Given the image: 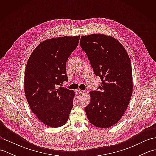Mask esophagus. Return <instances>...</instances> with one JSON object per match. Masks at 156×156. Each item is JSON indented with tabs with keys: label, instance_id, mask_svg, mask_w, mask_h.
<instances>
[{
	"label": "esophagus",
	"instance_id": "esophagus-1",
	"mask_svg": "<svg viewBox=\"0 0 156 156\" xmlns=\"http://www.w3.org/2000/svg\"><path fill=\"white\" fill-rule=\"evenodd\" d=\"M84 91L82 90H80V89H78V90H76V93L77 94H82L83 93Z\"/></svg>",
	"mask_w": 156,
	"mask_h": 156
}]
</instances>
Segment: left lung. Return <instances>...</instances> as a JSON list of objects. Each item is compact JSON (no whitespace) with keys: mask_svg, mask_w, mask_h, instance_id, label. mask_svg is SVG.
<instances>
[{"mask_svg":"<svg viewBox=\"0 0 156 156\" xmlns=\"http://www.w3.org/2000/svg\"><path fill=\"white\" fill-rule=\"evenodd\" d=\"M80 45L102 81L98 90L90 92V102L85 108L88 119L97 127H112L121 119L131 98L130 58L122 45L111 36H82Z\"/></svg>","mask_w":156,"mask_h":156,"instance_id":"1","label":"left lung"}]
</instances>
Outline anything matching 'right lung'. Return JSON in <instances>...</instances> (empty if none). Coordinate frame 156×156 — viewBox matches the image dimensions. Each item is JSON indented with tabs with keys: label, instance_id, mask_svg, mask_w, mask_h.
Returning <instances> with one entry per match:
<instances>
[{
	"label": "right lung",
	"instance_id": "obj_1",
	"mask_svg": "<svg viewBox=\"0 0 156 156\" xmlns=\"http://www.w3.org/2000/svg\"><path fill=\"white\" fill-rule=\"evenodd\" d=\"M79 39L78 35L45 40L36 47L27 63L26 98L32 112L49 127L65 125L73 107L75 92L60 86L68 80L66 62Z\"/></svg>",
	"mask_w": 156,
	"mask_h": 156
}]
</instances>
